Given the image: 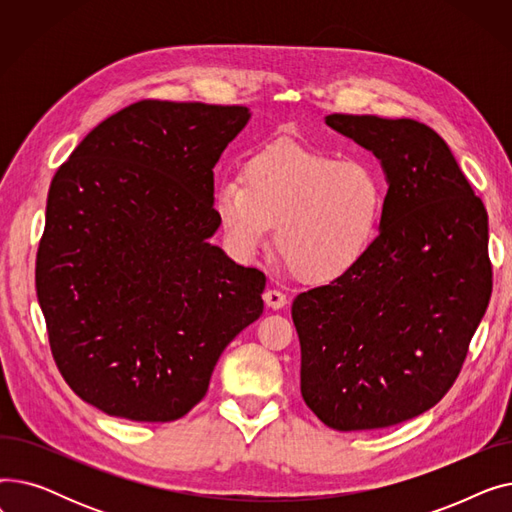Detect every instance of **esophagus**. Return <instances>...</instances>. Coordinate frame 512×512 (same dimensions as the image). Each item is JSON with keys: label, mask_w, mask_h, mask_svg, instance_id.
<instances>
[{"label": "esophagus", "mask_w": 512, "mask_h": 512, "mask_svg": "<svg viewBox=\"0 0 512 512\" xmlns=\"http://www.w3.org/2000/svg\"><path fill=\"white\" fill-rule=\"evenodd\" d=\"M263 301H265V305L270 307V309H282L288 303L286 294L280 292V290H265L263 292Z\"/></svg>", "instance_id": "34e87169"}]
</instances>
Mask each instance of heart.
<instances>
[{"mask_svg": "<svg viewBox=\"0 0 512 512\" xmlns=\"http://www.w3.org/2000/svg\"><path fill=\"white\" fill-rule=\"evenodd\" d=\"M213 209L236 257L251 259L276 226V251L294 274L326 284L351 272L375 245L386 184L367 161L276 141L247 157L240 180L215 186Z\"/></svg>", "mask_w": 512, "mask_h": 512, "instance_id": "b5f03b06", "label": "heart"}]
</instances>
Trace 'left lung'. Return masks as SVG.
<instances>
[{
    "mask_svg": "<svg viewBox=\"0 0 512 512\" xmlns=\"http://www.w3.org/2000/svg\"><path fill=\"white\" fill-rule=\"evenodd\" d=\"M326 124L380 159V236L342 278L301 292L305 405L338 432L432 409L454 384L492 297L488 211L436 130L415 120L330 114Z\"/></svg>",
    "mask_w": 512,
    "mask_h": 512,
    "instance_id": "8db88e82",
    "label": "left lung"
}]
</instances>
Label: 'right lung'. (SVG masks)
Here are the masks:
<instances>
[{"instance_id":"1","label":"right lung","mask_w":512,"mask_h":512,"mask_svg":"<svg viewBox=\"0 0 512 512\" xmlns=\"http://www.w3.org/2000/svg\"><path fill=\"white\" fill-rule=\"evenodd\" d=\"M249 120L242 105L145 99L51 180L37 299L64 380L107 415L180 419L263 313L265 276L209 242L213 168Z\"/></svg>"}]
</instances>
